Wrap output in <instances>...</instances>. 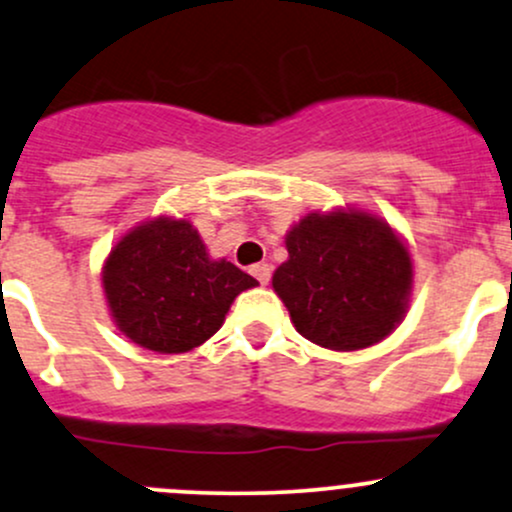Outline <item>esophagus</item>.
<instances>
[{"instance_id":"esophagus-1","label":"esophagus","mask_w":512,"mask_h":512,"mask_svg":"<svg viewBox=\"0 0 512 512\" xmlns=\"http://www.w3.org/2000/svg\"><path fill=\"white\" fill-rule=\"evenodd\" d=\"M250 274H252V277H255L260 284H267L269 277H272V267L265 265V262H260V265H252V267H250Z\"/></svg>"}]
</instances>
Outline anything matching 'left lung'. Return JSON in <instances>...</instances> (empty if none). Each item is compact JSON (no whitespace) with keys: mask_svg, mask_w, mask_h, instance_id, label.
<instances>
[{"mask_svg":"<svg viewBox=\"0 0 512 512\" xmlns=\"http://www.w3.org/2000/svg\"><path fill=\"white\" fill-rule=\"evenodd\" d=\"M286 250L272 286L306 340L362 350L401 323L413 265L384 221L359 211L308 213L286 235Z\"/></svg>","mask_w":512,"mask_h":512,"instance_id":"1","label":"left lung"}]
</instances>
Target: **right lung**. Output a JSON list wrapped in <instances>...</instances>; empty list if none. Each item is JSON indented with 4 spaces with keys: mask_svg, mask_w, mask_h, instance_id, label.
I'll use <instances>...</instances> for the list:
<instances>
[{
    "mask_svg": "<svg viewBox=\"0 0 512 512\" xmlns=\"http://www.w3.org/2000/svg\"><path fill=\"white\" fill-rule=\"evenodd\" d=\"M116 325L145 350L179 355L223 325L230 303L257 279L213 262L189 221L157 218L123 235L104 267Z\"/></svg>",
    "mask_w": 512,
    "mask_h": 512,
    "instance_id": "1",
    "label": "right lung"
}]
</instances>
